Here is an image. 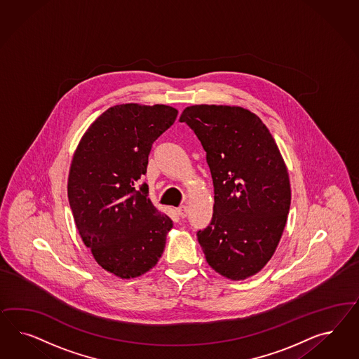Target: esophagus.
I'll list each match as a JSON object with an SVG mask.
<instances>
[{
    "label": "esophagus",
    "instance_id": "34e87169",
    "mask_svg": "<svg viewBox=\"0 0 359 359\" xmlns=\"http://www.w3.org/2000/svg\"><path fill=\"white\" fill-rule=\"evenodd\" d=\"M176 212H177V216H179V217L185 218L187 217V212H188V209H187L185 205H183V207L177 208V209H176Z\"/></svg>",
    "mask_w": 359,
    "mask_h": 359
}]
</instances>
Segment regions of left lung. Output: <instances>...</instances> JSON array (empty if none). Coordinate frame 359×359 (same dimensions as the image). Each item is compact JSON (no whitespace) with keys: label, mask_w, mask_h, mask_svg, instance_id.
Instances as JSON below:
<instances>
[{"label":"left lung","mask_w":359,"mask_h":359,"mask_svg":"<svg viewBox=\"0 0 359 359\" xmlns=\"http://www.w3.org/2000/svg\"><path fill=\"white\" fill-rule=\"evenodd\" d=\"M179 121L201 142L213 179L212 221L197 231L208 264L231 280L250 278L271 259L290 212L291 185L282 154L248 109L192 105Z\"/></svg>","instance_id":"8db88e82"}]
</instances>
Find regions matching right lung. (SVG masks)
Returning <instances> with one entry per match:
<instances>
[{
	"label": "right lung",
	"instance_id": "right-lung-1",
	"mask_svg": "<svg viewBox=\"0 0 359 359\" xmlns=\"http://www.w3.org/2000/svg\"><path fill=\"white\" fill-rule=\"evenodd\" d=\"M176 116L159 104L111 107L89 126L72 158L68 200L79 234L98 264L122 279L151 270L172 228L140 179L152 143Z\"/></svg>",
	"mask_w": 359,
	"mask_h": 359
}]
</instances>
